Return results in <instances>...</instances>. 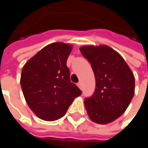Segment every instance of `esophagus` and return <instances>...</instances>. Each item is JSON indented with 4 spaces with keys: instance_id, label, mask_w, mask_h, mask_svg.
Returning <instances> with one entry per match:
<instances>
[{
    "instance_id": "obj_1",
    "label": "esophagus",
    "mask_w": 148,
    "mask_h": 148,
    "mask_svg": "<svg viewBox=\"0 0 148 148\" xmlns=\"http://www.w3.org/2000/svg\"><path fill=\"white\" fill-rule=\"evenodd\" d=\"M77 86L79 87V88L81 89V90H82V84L81 82H77Z\"/></svg>"
}]
</instances>
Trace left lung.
<instances>
[{"instance_id":"left-lung-1","label":"left lung","mask_w":148,"mask_h":148,"mask_svg":"<svg viewBox=\"0 0 148 148\" xmlns=\"http://www.w3.org/2000/svg\"><path fill=\"white\" fill-rule=\"evenodd\" d=\"M95 77L93 95L86 98L85 107L93 122L106 124L124 113L135 93L134 74L119 53L107 45L80 48Z\"/></svg>"}]
</instances>
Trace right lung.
Here are the masks:
<instances>
[{"label":"right lung","mask_w":148,"mask_h":148,"mask_svg":"<svg viewBox=\"0 0 148 148\" xmlns=\"http://www.w3.org/2000/svg\"><path fill=\"white\" fill-rule=\"evenodd\" d=\"M72 46L62 42L46 45L28 61L21 76V86L28 106L43 120L53 121L66 114L82 94L71 82L66 61Z\"/></svg>","instance_id":"add662e5"}]
</instances>
